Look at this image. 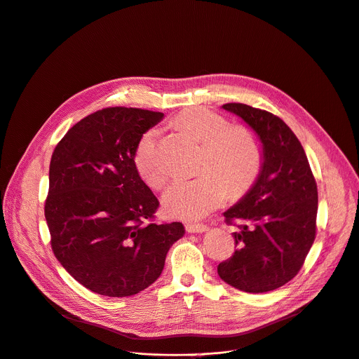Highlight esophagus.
I'll list each match as a JSON object with an SVG mask.
<instances>
[{
    "instance_id": "34e87169",
    "label": "esophagus",
    "mask_w": 359,
    "mask_h": 359,
    "mask_svg": "<svg viewBox=\"0 0 359 359\" xmlns=\"http://www.w3.org/2000/svg\"><path fill=\"white\" fill-rule=\"evenodd\" d=\"M208 230V226H204V224H191V223H187L186 224V231L187 233H203V231H206Z\"/></svg>"
}]
</instances>
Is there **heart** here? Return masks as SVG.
Here are the masks:
<instances>
[{
	"label": "heart",
	"mask_w": 359,
	"mask_h": 359,
	"mask_svg": "<svg viewBox=\"0 0 359 359\" xmlns=\"http://www.w3.org/2000/svg\"><path fill=\"white\" fill-rule=\"evenodd\" d=\"M177 122L203 146L198 176L175 180L163 194L165 210L177 219L196 220L220 208L229 196H244L257 180L263 165L259 136L250 128L230 126L229 119L208 109H189ZM159 129L144 132L133 153V163L153 189H161L169 176L158 158Z\"/></svg>",
	"instance_id": "1"
}]
</instances>
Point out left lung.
<instances>
[{"mask_svg":"<svg viewBox=\"0 0 359 359\" xmlns=\"http://www.w3.org/2000/svg\"><path fill=\"white\" fill-rule=\"evenodd\" d=\"M222 108L259 136L263 165L251 189L223 213L238 227L237 250L217 273L245 292L273 291L297 276L314 243L317 183L299 140L278 116L244 104Z\"/></svg>","mask_w":359,"mask_h":359,"instance_id":"1","label":"left lung"}]
</instances>
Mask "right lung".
Listing matches in <instances>:
<instances>
[{
  "label": "right lung",
  "mask_w": 359,
  "mask_h": 359,
  "mask_svg": "<svg viewBox=\"0 0 359 359\" xmlns=\"http://www.w3.org/2000/svg\"><path fill=\"white\" fill-rule=\"evenodd\" d=\"M162 112L107 108L74 125L49 165L45 219L62 267L107 297L137 294L163 271L182 223H144L159 201L140 179L133 153Z\"/></svg>",
  "instance_id": "1"
}]
</instances>
